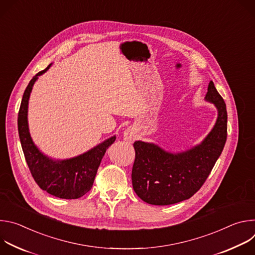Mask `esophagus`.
Returning a JSON list of instances; mask_svg holds the SVG:
<instances>
[{"mask_svg": "<svg viewBox=\"0 0 255 255\" xmlns=\"http://www.w3.org/2000/svg\"><path fill=\"white\" fill-rule=\"evenodd\" d=\"M123 137L126 141H133L135 139V131L132 127H128L127 129H125L124 133H123Z\"/></svg>", "mask_w": 255, "mask_h": 255, "instance_id": "esophagus-1", "label": "esophagus"}]
</instances>
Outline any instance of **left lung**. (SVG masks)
<instances>
[{"mask_svg":"<svg viewBox=\"0 0 255 255\" xmlns=\"http://www.w3.org/2000/svg\"><path fill=\"white\" fill-rule=\"evenodd\" d=\"M205 101L215 106L218 116L200 143L173 152L153 142H134L132 185L136 195L145 203L165 206L190 199L201 189L221 155L227 138V110L212 81Z\"/></svg>","mask_w":255,"mask_h":255,"instance_id":"obj_1","label":"left lung"}]
</instances>
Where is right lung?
<instances>
[{
	"label": "right lung",
	"instance_id": "right-lung-1",
	"mask_svg": "<svg viewBox=\"0 0 255 255\" xmlns=\"http://www.w3.org/2000/svg\"><path fill=\"white\" fill-rule=\"evenodd\" d=\"M34 76L28 84L18 114V131L26 162L33 178L41 190L60 199H79L93 187L97 170L106 150L116 140L113 135L77 156L54 159L45 155L34 143L28 124V105L34 84L50 68Z\"/></svg>",
	"mask_w": 255,
	"mask_h": 255
}]
</instances>
